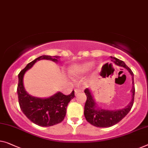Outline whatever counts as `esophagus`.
I'll list each match as a JSON object with an SVG mask.
<instances>
[{
    "instance_id": "34e87169",
    "label": "esophagus",
    "mask_w": 148,
    "mask_h": 148,
    "mask_svg": "<svg viewBox=\"0 0 148 148\" xmlns=\"http://www.w3.org/2000/svg\"><path fill=\"white\" fill-rule=\"evenodd\" d=\"M82 91V90L79 89V88H76V89H75V90H74L75 94H77L80 93V92H81Z\"/></svg>"
}]
</instances>
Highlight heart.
I'll use <instances>...</instances> for the list:
<instances>
[{"label": "heart", "mask_w": 148, "mask_h": 148, "mask_svg": "<svg viewBox=\"0 0 148 148\" xmlns=\"http://www.w3.org/2000/svg\"><path fill=\"white\" fill-rule=\"evenodd\" d=\"M93 66V62H87L80 64H75L70 68L69 73L72 77H80L89 72Z\"/></svg>", "instance_id": "heart-1"}]
</instances>
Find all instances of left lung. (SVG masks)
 I'll return each instance as SVG.
<instances>
[{"label": "left lung", "mask_w": 148, "mask_h": 148, "mask_svg": "<svg viewBox=\"0 0 148 148\" xmlns=\"http://www.w3.org/2000/svg\"><path fill=\"white\" fill-rule=\"evenodd\" d=\"M112 61L116 65L126 68L127 71L131 74L132 78V89L131 90L132 94V99L130 103L125 107L124 108L117 110H107L102 108H97L96 102L93 99L91 92L88 88L84 90V93L87 97L84 106V116L87 122L91 123L92 125L99 127H108L112 126L120 122L124 117L130 111L132 106L134 104V95H135V87L134 82V73L122 60L111 56Z\"/></svg>", "instance_id": "obj_1"}]
</instances>
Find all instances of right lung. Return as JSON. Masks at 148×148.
<instances>
[{
    "instance_id": "add662e5",
    "label": "right lung",
    "mask_w": 148,
    "mask_h": 148,
    "mask_svg": "<svg viewBox=\"0 0 148 148\" xmlns=\"http://www.w3.org/2000/svg\"><path fill=\"white\" fill-rule=\"evenodd\" d=\"M58 56H41L28 63L18 74L17 87L18 98L20 108L24 114L35 124L42 127H49L62 122L66 114L68 103L74 98L73 90L69 95L57 92L48 98H39L32 96L26 92L23 85V77L25 72L38 60L46 59L58 62Z\"/></svg>"
}]
</instances>
